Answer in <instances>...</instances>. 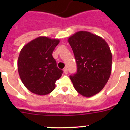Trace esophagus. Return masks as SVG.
Returning a JSON list of instances; mask_svg holds the SVG:
<instances>
[{"instance_id":"esophagus-1","label":"esophagus","mask_w":130,"mask_h":130,"mask_svg":"<svg viewBox=\"0 0 130 130\" xmlns=\"http://www.w3.org/2000/svg\"><path fill=\"white\" fill-rule=\"evenodd\" d=\"M63 71H64V73H65V74H67L68 73V68H64V70H63Z\"/></svg>"}]
</instances>
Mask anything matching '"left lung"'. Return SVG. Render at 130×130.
I'll return each instance as SVG.
<instances>
[{
	"label": "left lung",
	"instance_id": "8db88e82",
	"mask_svg": "<svg viewBox=\"0 0 130 130\" xmlns=\"http://www.w3.org/2000/svg\"><path fill=\"white\" fill-rule=\"evenodd\" d=\"M68 43L76 60L77 72L70 75L75 90L91 97L104 88L112 68V53L107 43L99 36L79 31L70 36Z\"/></svg>",
	"mask_w": 130,
	"mask_h": 130
}]
</instances>
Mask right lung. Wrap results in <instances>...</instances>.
<instances>
[{
    "instance_id": "1",
    "label": "right lung",
    "mask_w": 130,
    "mask_h": 130,
    "mask_svg": "<svg viewBox=\"0 0 130 130\" xmlns=\"http://www.w3.org/2000/svg\"><path fill=\"white\" fill-rule=\"evenodd\" d=\"M59 42L58 39L39 36L21 50L18 73L23 85L31 92L45 96L55 89V82L63 73L52 56Z\"/></svg>"
}]
</instances>
